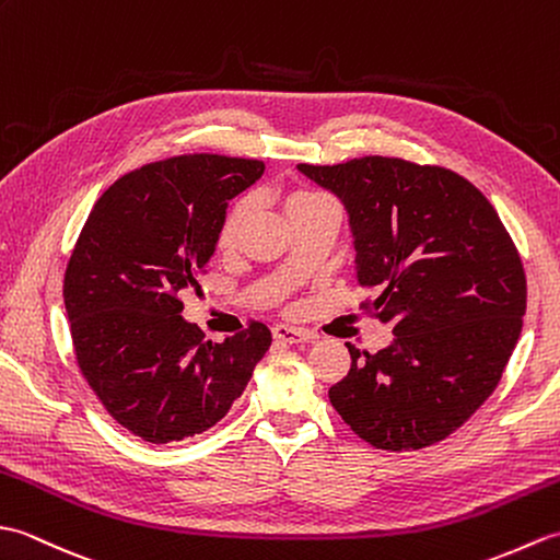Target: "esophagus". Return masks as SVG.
<instances>
[{
  "label": "esophagus",
  "instance_id": "esophagus-1",
  "mask_svg": "<svg viewBox=\"0 0 560 560\" xmlns=\"http://www.w3.org/2000/svg\"><path fill=\"white\" fill-rule=\"evenodd\" d=\"M271 335L277 341L283 343H301V341H313L315 335L311 329H301V327H289V325H273Z\"/></svg>",
  "mask_w": 560,
  "mask_h": 560
}]
</instances>
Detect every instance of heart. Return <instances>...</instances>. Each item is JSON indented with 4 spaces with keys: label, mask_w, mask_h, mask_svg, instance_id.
<instances>
[{
    "label": "heart",
    "mask_w": 560,
    "mask_h": 560,
    "mask_svg": "<svg viewBox=\"0 0 560 560\" xmlns=\"http://www.w3.org/2000/svg\"><path fill=\"white\" fill-rule=\"evenodd\" d=\"M317 197H323V195H317V192H293V195L287 199V209L293 207V205H301V201L317 199ZM249 209H253V199L243 197V199L235 201L233 209H231L229 213H225L223 225H221V233H219V243H221L223 247H229V245L235 243L237 231H241V225H243V221L247 219Z\"/></svg>",
    "instance_id": "heart-1"
}]
</instances>
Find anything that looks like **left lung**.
<instances>
[{
    "instance_id": "8db88e82",
    "label": "left lung",
    "mask_w": 560,
    "mask_h": 560,
    "mask_svg": "<svg viewBox=\"0 0 560 560\" xmlns=\"http://www.w3.org/2000/svg\"><path fill=\"white\" fill-rule=\"evenodd\" d=\"M299 171L349 213L355 277L377 299L363 311L392 325L377 353L351 343L331 407L377 450H421L491 397L527 307L525 269L491 201L440 165L363 156Z\"/></svg>"
}]
</instances>
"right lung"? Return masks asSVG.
<instances>
[{
    "label": "right lung",
    "instance_id": "obj_1",
    "mask_svg": "<svg viewBox=\"0 0 560 560\" xmlns=\"http://www.w3.org/2000/svg\"><path fill=\"white\" fill-rule=\"evenodd\" d=\"M261 173V161L217 153L149 163L105 189L83 223L65 273L77 363L105 411L147 443L217 425L269 351L267 325L213 343L180 315L229 201Z\"/></svg>",
    "mask_w": 560,
    "mask_h": 560
}]
</instances>
